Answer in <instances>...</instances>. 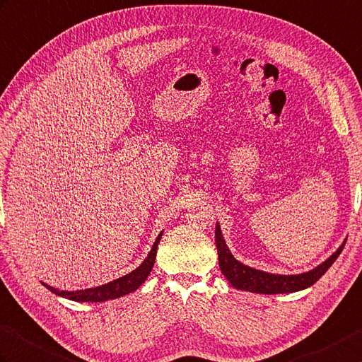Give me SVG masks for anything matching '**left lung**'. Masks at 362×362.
I'll list each match as a JSON object with an SVG mask.
<instances>
[{"mask_svg": "<svg viewBox=\"0 0 362 362\" xmlns=\"http://www.w3.org/2000/svg\"><path fill=\"white\" fill-rule=\"evenodd\" d=\"M344 245H346V242H344ZM344 245H341L339 250L327 259L324 264L316 267L315 270L308 273H302L296 276L270 274L265 272L255 270V268H250L234 259L223 240L219 223H216V247L217 253H219V267L223 276L230 281L233 287L251 293L277 295V293H293L310 287V285H313L319 277L333 265L334 260L341 255Z\"/></svg>", "mask_w": 362, "mask_h": 362, "instance_id": "obj_1", "label": "left lung"}]
</instances>
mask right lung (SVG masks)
<instances>
[{"label":"right lung","instance_id":"add662e5","mask_svg":"<svg viewBox=\"0 0 362 362\" xmlns=\"http://www.w3.org/2000/svg\"><path fill=\"white\" fill-rule=\"evenodd\" d=\"M160 238H162V233L158 234V238L156 239L154 245H153V250L149 251L148 257L143 260V264L139 268H136V270L131 272L129 274L119 277V279L102 285V287L80 290V291H60L54 287H49L47 284H43V285L58 296H63V298H67L71 300H78V302H103L107 299H115V298L128 295V293L137 290L140 285L145 282L151 270H153L154 262H156L157 247H158V242H160Z\"/></svg>","mask_w":362,"mask_h":362}]
</instances>
